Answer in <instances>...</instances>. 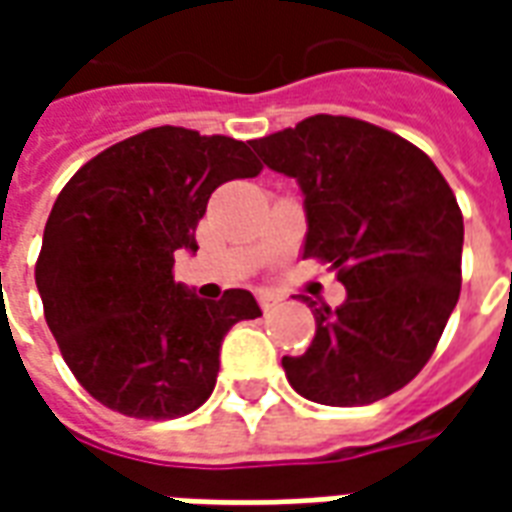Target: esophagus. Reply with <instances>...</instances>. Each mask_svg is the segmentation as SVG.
I'll list each match as a JSON object with an SVG mask.
<instances>
[{
	"mask_svg": "<svg viewBox=\"0 0 512 512\" xmlns=\"http://www.w3.org/2000/svg\"><path fill=\"white\" fill-rule=\"evenodd\" d=\"M279 296H274V293H260V307H263V312H274L279 307Z\"/></svg>",
	"mask_w": 512,
	"mask_h": 512,
	"instance_id": "1",
	"label": "esophagus"
}]
</instances>
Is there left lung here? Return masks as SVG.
<instances>
[{
    "label": "left lung",
    "instance_id": "left-lung-1",
    "mask_svg": "<svg viewBox=\"0 0 512 512\" xmlns=\"http://www.w3.org/2000/svg\"><path fill=\"white\" fill-rule=\"evenodd\" d=\"M304 194V257L337 271L345 301H310L315 337L285 356L290 386L323 406H367L417 376L461 293L463 216L419 147L354 117L315 115L249 142Z\"/></svg>",
    "mask_w": 512,
    "mask_h": 512
}]
</instances>
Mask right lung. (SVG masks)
I'll return each instance as SVG.
<instances>
[{"mask_svg":"<svg viewBox=\"0 0 512 512\" xmlns=\"http://www.w3.org/2000/svg\"><path fill=\"white\" fill-rule=\"evenodd\" d=\"M260 169L246 142L161 126L106 147L65 183L35 282L65 365L98 403L172 419L211 397L224 334L263 312L241 288L194 296L172 266L197 252L213 191Z\"/></svg>","mask_w":512,"mask_h":512,"instance_id":"obj_1","label":"right lung"}]
</instances>
